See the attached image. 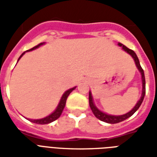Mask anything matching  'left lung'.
<instances>
[{
  "label": "left lung",
  "instance_id": "obj_1",
  "mask_svg": "<svg viewBox=\"0 0 157 157\" xmlns=\"http://www.w3.org/2000/svg\"><path fill=\"white\" fill-rule=\"evenodd\" d=\"M118 45L119 47H122V49L124 50L126 53H128V55L131 56L133 59L135 60V65L138 69V71L140 73L141 75V81H142V92L141 96H140V98L139 99V101L137 102V103L135 104V106L133 108V109L128 112L125 114H123V115H111V114H109V113H106L102 112L101 110H99L96 105L94 104V102H93V98H92V92H89V105H90V108L92 109L93 114L96 116V118H98L99 120L101 121L105 122V123H108V124H117V123H119V122H122L127 119L129 117H131L134 113H135L137 110L140 108V106L141 105L142 102L144 100V98H145V74H144V71L143 69L141 68L140 66V61H139V59L137 57V55L135 54V52L133 51L132 49H129L126 46H124V44H122L120 43H118Z\"/></svg>",
  "mask_w": 157,
  "mask_h": 157
}]
</instances>
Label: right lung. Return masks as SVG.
Instances as JSON below:
<instances>
[{"label": "right lung", "mask_w": 157, "mask_h": 157, "mask_svg": "<svg viewBox=\"0 0 157 157\" xmlns=\"http://www.w3.org/2000/svg\"><path fill=\"white\" fill-rule=\"evenodd\" d=\"M44 44L45 43H41V44H38L37 46H35V47H33V48H32L31 49L27 50L26 52L32 51V50L38 48L39 47H40L41 45ZM26 52H23L22 55H21V56L18 58L17 62L19 61V59L22 58V56L25 54ZM75 87H76V86H75V87H72V88L69 89V90H67L66 92H64V94L62 95L61 98H60V100H59V102L57 108H56L55 111L52 113H50L49 115L46 116V117H44V118H39V119H29V121L33 122V123H35V124H47L52 123L53 121L56 120L57 118H59V116L61 115L62 112H63V110H64V109H65L66 99H67V98H68V96L70 95V93H71L73 90H75Z\"/></svg>", "instance_id": "obj_1"}]
</instances>
